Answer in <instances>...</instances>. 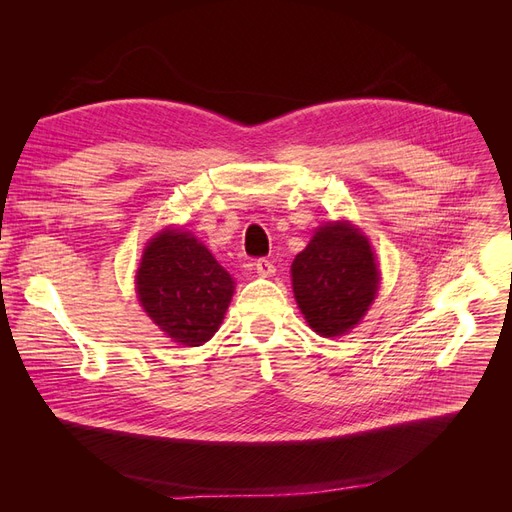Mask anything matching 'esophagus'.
<instances>
[{
    "label": "esophagus",
    "instance_id": "1",
    "mask_svg": "<svg viewBox=\"0 0 512 512\" xmlns=\"http://www.w3.org/2000/svg\"><path fill=\"white\" fill-rule=\"evenodd\" d=\"M254 269H256V273L262 275V277H271V275L275 273V267H273V262H271L269 258H258V260L254 262Z\"/></svg>",
    "mask_w": 512,
    "mask_h": 512
}]
</instances>
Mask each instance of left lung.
Returning a JSON list of instances; mask_svg holds the SVG:
<instances>
[{
	"label": "left lung",
	"mask_w": 512,
	"mask_h": 512,
	"mask_svg": "<svg viewBox=\"0 0 512 512\" xmlns=\"http://www.w3.org/2000/svg\"><path fill=\"white\" fill-rule=\"evenodd\" d=\"M290 273L301 314L322 337L354 329L374 303L380 284L367 237L348 222L320 226L294 258Z\"/></svg>",
	"instance_id": "8db88e82"
}]
</instances>
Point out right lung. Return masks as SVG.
<instances>
[{"label": "right lung", "instance_id": "1", "mask_svg": "<svg viewBox=\"0 0 512 512\" xmlns=\"http://www.w3.org/2000/svg\"><path fill=\"white\" fill-rule=\"evenodd\" d=\"M235 282L192 232L166 228L153 237L136 271L147 316L181 346H203L224 320Z\"/></svg>", "mask_w": 512, "mask_h": 512}]
</instances>
